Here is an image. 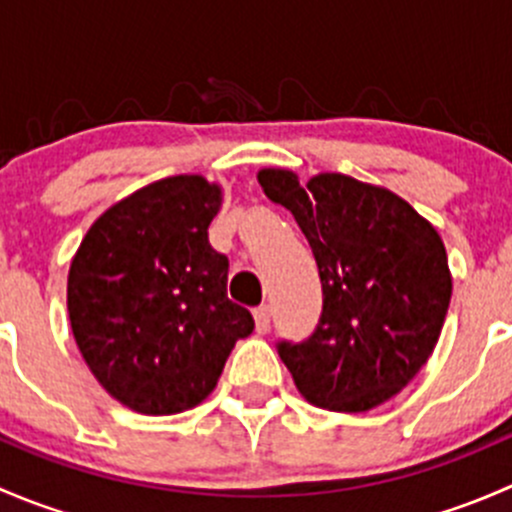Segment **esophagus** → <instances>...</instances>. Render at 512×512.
Returning a JSON list of instances; mask_svg holds the SVG:
<instances>
[{"mask_svg": "<svg viewBox=\"0 0 512 512\" xmlns=\"http://www.w3.org/2000/svg\"><path fill=\"white\" fill-rule=\"evenodd\" d=\"M255 329L257 334L270 332V307L255 309Z\"/></svg>", "mask_w": 512, "mask_h": 512, "instance_id": "obj_1", "label": "esophagus"}]
</instances>
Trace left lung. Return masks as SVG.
<instances>
[{
	"label": "left lung",
	"instance_id": "left-lung-1",
	"mask_svg": "<svg viewBox=\"0 0 512 512\" xmlns=\"http://www.w3.org/2000/svg\"><path fill=\"white\" fill-rule=\"evenodd\" d=\"M297 220L322 280V317L302 344L277 352L309 404L361 414L399 394L441 337L453 280L436 227L404 198L352 175L299 183L287 168L257 173Z\"/></svg>",
	"mask_w": 512,
	"mask_h": 512
}]
</instances>
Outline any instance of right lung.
I'll return each mask as SVG.
<instances>
[{"instance_id": "right-lung-1", "label": "right lung", "mask_w": 512, "mask_h": 512, "mask_svg": "<svg viewBox=\"0 0 512 512\" xmlns=\"http://www.w3.org/2000/svg\"><path fill=\"white\" fill-rule=\"evenodd\" d=\"M223 188L156 180L118 200L81 240L66 307L98 384L131 411L170 416L208 399L252 314L227 299V257L208 227Z\"/></svg>"}]
</instances>
